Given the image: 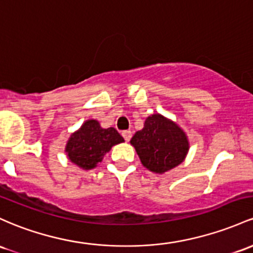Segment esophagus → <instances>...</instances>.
Masks as SVG:
<instances>
[{"label":"esophagus","instance_id":"obj_1","mask_svg":"<svg viewBox=\"0 0 253 253\" xmlns=\"http://www.w3.org/2000/svg\"><path fill=\"white\" fill-rule=\"evenodd\" d=\"M121 134H122V137L125 138V140H126V141H128L132 137V132L131 131H122Z\"/></svg>","mask_w":253,"mask_h":253}]
</instances>
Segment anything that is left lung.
<instances>
[{"instance_id": "1", "label": "left lung", "mask_w": 253, "mask_h": 253, "mask_svg": "<svg viewBox=\"0 0 253 253\" xmlns=\"http://www.w3.org/2000/svg\"><path fill=\"white\" fill-rule=\"evenodd\" d=\"M131 144L144 167L158 174L179 166L190 149L185 132L160 114L146 119L143 129L132 137Z\"/></svg>"}]
</instances>
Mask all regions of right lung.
Wrapping results in <instances>:
<instances>
[{
  "label": "right lung",
  "instance_id": "right-lung-1",
  "mask_svg": "<svg viewBox=\"0 0 253 253\" xmlns=\"http://www.w3.org/2000/svg\"><path fill=\"white\" fill-rule=\"evenodd\" d=\"M122 141L124 138L114 127L102 128L97 120H87L69 137L65 151L71 162L88 170L102 162L112 146Z\"/></svg>",
  "mask_w": 253,
  "mask_h": 253
}]
</instances>
